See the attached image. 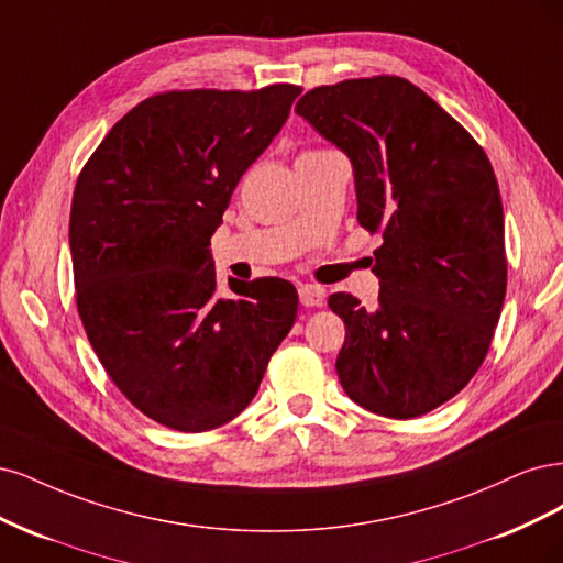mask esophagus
<instances>
[{"label":"esophagus","mask_w":563,"mask_h":563,"mask_svg":"<svg viewBox=\"0 0 563 563\" xmlns=\"http://www.w3.org/2000/svg\"><path fill=\"white\" fill-rule=\"evenodd\" d=\"M299 301L306 308H318L324 303V289L320 285H301L299 287Z\"/></svg>","instance_id":"1"}]
</instances>
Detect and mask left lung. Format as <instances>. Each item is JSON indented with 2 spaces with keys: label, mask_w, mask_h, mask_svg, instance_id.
Segmentation results:
<instances>
[{
  "label": "left lung",
  "mask_w": 563,
  "mask_h": 563,
  "mask_svg": "<svg viewBox=\"0 0 563 563\" xmlns=\"http://www.w3.org/2000/svg\"><path fill=\"white\" fill-rule=\"evenodd\" d=\"M297 114L349 154L378 308L336 292V374L353 402L416 419L461 393L492 346L507 287L503 203L477 140L402 77L316 86Z\"/></svg>",
  "instance_id": "8db88e82"
}]
</instances>
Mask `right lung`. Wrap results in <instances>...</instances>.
Returning a JSON list of instances; mask_svg holds the SVG:
<instances>
[{
  "label": "right lung",
  "instance_id": "obj_1",
  "mask_svg": "<svg viewBox=\"0 0 563 563\" xmlns=\"http://www.w3.org/2000/svg\"><path fill=\"white\" fill-rule=\"evenodd\" d=\"M301 86L166 90L135 104L77 177L69 247L77 311L104 372L152 421L206 432L257 395L292 330L297 289L229 280L210 239Z\"/></svg>",
  "mask_w": 563,
  "mask_h": 563
}]
</instances>
